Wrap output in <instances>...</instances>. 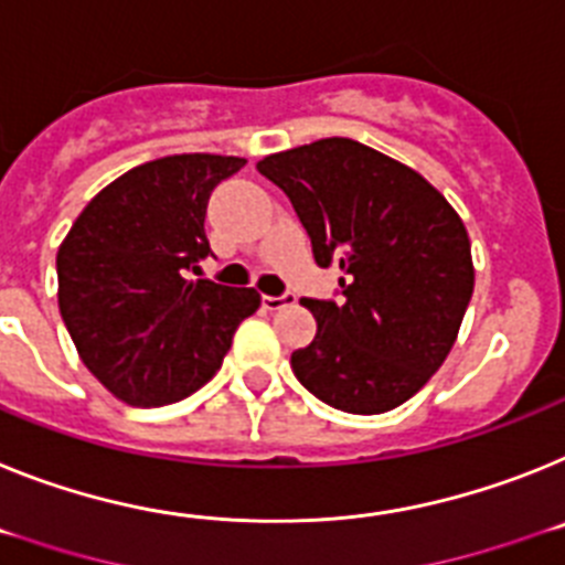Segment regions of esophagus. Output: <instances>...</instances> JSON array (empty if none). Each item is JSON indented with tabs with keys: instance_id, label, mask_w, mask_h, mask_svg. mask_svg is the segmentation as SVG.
Listing matches in <instances>:
<instances>
[{
	"instance_id": "obj_1",
	"label": "esophagus",
	"mask_w": 565,
	"mask_h": 565,
	"mask_svg": "<svg viewBox=\"0 0 565 565\" xmlns=\"http://www.w3.org/2000/svg\"><path fill=\"white\" fill-rule=\"evenodd\" d=\"M264 301V307H267V310H281V307H287V303H292V296H264L262 298Z\"/></svg>"
}]
</instances>
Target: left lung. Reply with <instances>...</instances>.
<instances>
[{
	"label": "left lung",
	"mask_w": 565,
	"mask_h": 565,
	"mask_svg": "<svg viewBox=\"0 0 565 565\" xmlns=\"http://www.w3.org/2000/svg\"><path fill=\"white\" fill-rule=\"evenodd\" d=\"M292 201L318 267L338 264L341 301L303 298L310 347L289 364L323 404L381 415L409 401L452 350L475 289L460 215L412 167L352 139H318L258 161Z\"/></svg>",
	"instance_id": "obj_1"
}]
</instances>
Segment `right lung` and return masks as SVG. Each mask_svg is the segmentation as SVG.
<instances>
[{
	"label": "right lung",
	"instance_id": "obj_1",
	"mask_svg": "<svg viewBox=\"0 0 565 565\" xmlns=\"http://www.w3.org/2000/svg\"><path fill=\"white\" fill-rule=\"evenodd\" d=\"M244 164L181 153L134 167L93 195L58 247L62 321L82 364L125 404L193 395L262 307L253 287L190 278L210 255V193Z\"/></svg>",
	"mask_w": 565,
	"mask_h": 565
}]
</instances>
